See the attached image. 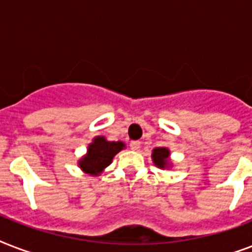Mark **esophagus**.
Here are the masks:
<instances>
[{"mask_svg": "<svg viewBox=\"0 0 252 252\" xmlns=\"http://www.w3.org/2000/svg\"><path fill=\"white\" fill-rule=\"evenodd\" d=\"M129 146H130V149H132V150H138V149H140V146H141V142H140V141H132L129 144Z\"/></svg>", "mask_w": 252, "mask_h": 252, "instance_id": "34e87169", "label": "esophagus"}]
</instances>
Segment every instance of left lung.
Listing matches in <instances>:
<instances>
[{"mask_svg": "<svg viewBox=\"0 0 252 252\" xmlns=\"http://www.w3.org/2000/svg\"><path fill=\"white\" fill-rule=\"evenodd\" d=\"M168 156H170V152L166 148H157L153 150L152 158L158 167L165 168L168 165Z\"/></svg>", "mask_w": 252, "mask_h": 252, "instance_id": "8db88e82", "label": "left lung"}]
</instances>
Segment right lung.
<instances>
[{
    "instance_id": "right-lung-1",
    "label": "right lung",
    "mask_w": 252,
    "mask_h": 252,
    "mask_svg": "<svg viewBox=\"0 0 252 252\" xmlns=\"http://www.w3.org/2000/svg\"><path fill=\"white\" fill-rule=\"evenodd\" d=\"M123 148L124 144L120 141L110 142L104 137H95L93 144L89 145L86 157L80 161V167L89 174L96 175L110 165L114 156H116Z\"/></svg>"
}]
</instances>
